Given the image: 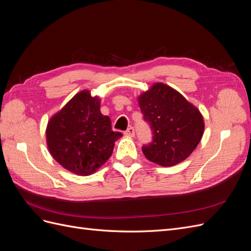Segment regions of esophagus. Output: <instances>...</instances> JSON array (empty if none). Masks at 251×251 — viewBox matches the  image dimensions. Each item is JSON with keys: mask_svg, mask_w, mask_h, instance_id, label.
<instances>
[{"mask_svg": "<svg viewBox=\"0 0 251 251\" xmlns=\"http://www.w3.org/2000/svg\"><path fill=\"white\" fill-rule=\"evenodd\" d=\"M125 136H126V137H134V136H135L134 127H132V126L128 127L127 130L125 132Z\"/></svg>", "mask_w": 251, "mask_h": 251, "instance_id": "1", "label": "esophagus"}]
</instances>
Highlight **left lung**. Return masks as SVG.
<instances>
[{
	"label": "left lung",
	"instance_id": "8db88e82",
	"mask_svg": "<svg viewBox=\"0 0 251 251\" xmlns=\"http://www.w3.org/2000/svg\"><path fill=\"white\" fill-rule=\"evenodd\" d=\"M153 140L142 147L148 160L158 165H176L191 155L202 139L204 119L199 109L177 90L155 82L137 97Z\"/></svg>",
	"mask_w": 251,
	"mask_h": 251
}]
</instances>
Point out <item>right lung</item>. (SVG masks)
I'll list each match as a JSON object with an SVG mask.
<instances>
[{
  "mask_svg": "<svg viewBox=\"0 0 251 251\" xmlns=\"http://www.w3.org/2000/svg\"><path fill=\"white\" fill-rule=\"evenodd\" d=\"M121 136L112 131L110 117L100 112V96H92L90 90L75 94L53 114L46 127L49 153L78 176H89L101 168Z\"/></svg>",
  "mask_w": 251,
  "mask_h": 251,
  "instance_id": "obj_1",
  "label": "right lung"
}]
</instances>
